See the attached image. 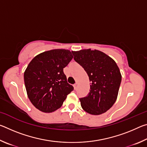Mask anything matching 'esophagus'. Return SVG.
<instances>
[{"mask_svg": "<svg viewBox=\"0 0 147 147\" xmlns=\"http://www.w3.org/2000/svg\"><path fill=\"white\" fill-rule=\"evenodd\" d=\"M73 86H74V89H77V88H78V84L77 83H76V84H74V85H73Z\"/></svg>", "mask_w": 147, "mask_h": 147, "instance_id": "34e87169", "label": "esophagus"}]
</instances>
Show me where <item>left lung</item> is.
Wrapping results in <instances>:
<instances>
[{"mask_svg":"<svg viewBox=\"0 0 147 147\" xmlns=\"http://www.w3.org/2000/svg\"><path fill=\"white\" fill-rule=\"evenodd\" d=\"M72 53L91 82L88 96L80 98L82 108L91 115L106 112L115 102L121 82V74L116 62L98 50L83 49Z\"/></svg>","mask_w":147,"mask_h":147,"instance_id":"left-lung-1","label":"left lung"}]
</instances>
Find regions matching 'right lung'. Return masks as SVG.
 Returning <instances> with one entry per match:
<instances>
[{"mask_svg":"<svg viewBox=\"0 0 147 147\" xmlns=\"http://www.w3.org/2000/svg\"><path fill=\"white\" fill-rule=\"evenodd\" d=\"M73 58L69 50L53 49L35 56L27 66L24 73L27 95L39 111L57 110L73 91L63 73V68Z\"/></svg>","mask_w":147,"mask_h":147,"instance_id":"right-lung-1","label":"right lung"}]
</instances>
